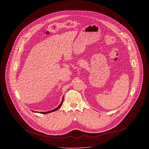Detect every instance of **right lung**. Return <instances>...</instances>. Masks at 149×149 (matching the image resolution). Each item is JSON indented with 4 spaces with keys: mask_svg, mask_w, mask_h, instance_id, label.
I'll list each match as a JSON object with an SVG mask.
<instances>
[{
    "mask_svg": "<svg viewBox=\"0 0 149 149\" xmlns=\"http://www.w3.org/2000/svg\"><path fill=\"white\" fill-rule=\"evenodd\" d=\"M63 101H64V97H63V99H62V102H61V103H60V104L57 107V108H55L54 109H53V110H51V111H48V112H40V113H41L42 114H47V113H51V112H54V111H56L57 110H58L59 108H60V107H61L62 106V104H63ZM33 112H35V111H33Z\"/></svg>",
    "mask_w": 149,
    "mask_h": 149,
    "instance_id": "obj_1",
    "label": "right lung"
}]
</instances>
